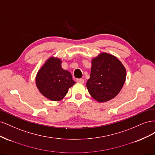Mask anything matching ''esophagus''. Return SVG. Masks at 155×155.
<instances>
[{
    "instance_id": "esophagus-1",
    "label": "esophagus",
    "mask_w": 155,
    "mask_h": 155,
    "mask_svg": "<svg viewBox=\"0 0 155 155\" xmlns=\"http://www.w3.org/2000/svg\"><path fill=\"white\" fill-rule=\"evenodd\" d=\"M76 81H77L78 83H81V84H83L84 83H85V81H84L83 79H76Z\"/></svg>"
}]
</instances>
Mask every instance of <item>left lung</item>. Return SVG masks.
<instances>
[{"label":"left lung","mask_w":155,"mask_h":155,"mask_svg":"<svg viewBox=\"0 0 155 155\" xmlns=\"http://www.w3.org/2000/svg\"><path fill=\"white\" fill-rule=\"evenodd\" d=\"M126 70L115 56L101 53L92 60L90 78L87 82L89 94L98 102L113 99L122 88Z\"/></svg>","instance_id":"left-lung-1"}]
</instances>
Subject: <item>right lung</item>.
Masks as SVG:
<instances>
[{
    "label": "right lung",
    "instance_id": "right-lung-1",
    "mask_svg": "<svg viewBox=\"0 0 155 155\" xmlns=\"http://www.w3.org/2000/svg\"><path fill=\"white\" fill-rule=\"evenodd\" d=\"M61 60L51 57L39 70L35 83L39 92L48 100L58 101L66 96L76 82L72 75L61 67Z\"/></svg>",
    "mask_w": 155,
    "mask_h": 155
}]
</instances>
